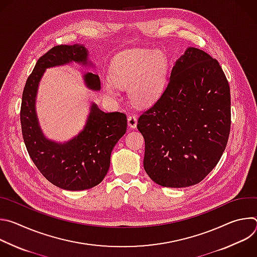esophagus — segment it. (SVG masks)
Masks as SVG:
<instances>
[{
    "instance_id": "34e87169",
    "label": "esophagus",
    "mask_w": 257,
    "mask_h": 257,
    "mask_svg": "<svg viewBox=\"0 0 257 257\" xmlns=\"http://www.w3.org/2000/svg\"><path fill=\"white\" fill-rule=\"evenodd\" d=\"M128 122V126L131 128H136L137 126V117L135 115H130L127 119Z\"/></svg>"
}]
</instances>
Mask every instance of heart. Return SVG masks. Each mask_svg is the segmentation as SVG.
Returning <instances> with one entry per match:
<instances>
[{"mask_svg":"<svg viewBox=\"0 0 257 257\" xmlns=\"http://www.w3.org/2000/svg\"><path fill=\"white\" fill-rule=\"evenodd\" d=\"M167 74L164 55L156 50L135 49L118 55L111 66V80L104 82L105 90L115 94L117 86L128 87L130 99L139 105H149L161 95Z\"/></svg>","mask_w":257,"mask_h":257,"instance_id":"heart-1","label":"heart"}]
</instances>
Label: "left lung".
Returning a JSON list of instances; mask_svg holds the SVG:
<instances>
[{
	"instance_id": "obj_1",
	"label": "left lung",
	"mask_w": 257,
	"mask_h": 257,
	"mask_svg": "<svg viewBox=\"0 0 257 257\" xmlns=\"http://www.w3.org/2000/svg\"><path fill=\"white\" fill-rule=\"evenodd\" d=\"M137 129L145 141L143 167L154 182L171 188L198 184L223 156L231 129L230 86L218 62L188 48Z\"/></svg>"
}]
</instances>
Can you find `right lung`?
<instances>
[{"label": "right lung", "mask_w": 257, "mask_h": 257, "mask_svg": "<svg viewBox=\"0 0 257 257\" xmlns=\"http://www.w3.org/2000/svg\"><path fill=\"white\" fill-rule=\"evenodd\" d=\"M87 55L82 45L56 46L43 55L26 80L20 108L22 136L30 159L52 184L71 191L99 184L108 171L114 146L127 129L124 113H104L92 103L83 130L68 142L49 140L42 132L35 113V97L46 69L71 62L87 65ZM83 77L88 88L100 89L96 73L88 72Z\"/></svg>", "instance_id": "add662e5"}]
</instances>
